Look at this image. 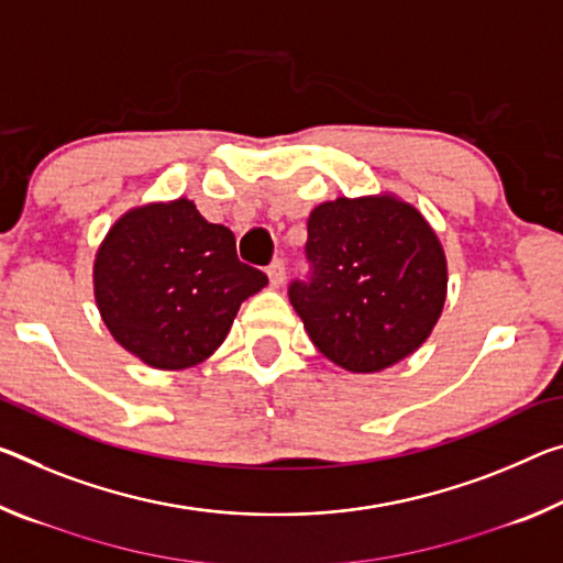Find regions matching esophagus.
Masks as SVG:
<instances>
[{
	"instance_id": "obj_1",
	"label": "esophagus",
	"mask_w": 563,
	"mask_h": 563,
	"mask_svg": "<svg viewBox=\"0 0 563 563\" xmlns=\"http://www.w3.org/2000/svg\"><path fill=\"white\" fill-rule=\"evenodd\" d=\"M267 278H271L273 288H280V285H283V280H285V263L280 261V257H275V261L271 263V267H267Z\"/></svg>"
}]
</instances>
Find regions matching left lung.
Wrapping results in <instances>:
<instances>
[{
	"label": "left lung",
	"mask_w": 563,
	"mask_h": 563,
	"mask_svg": "<svg viewBox=\"0 0 563 563\" xmlns=\"http://www.w3.org/2000/svg\"><path fill=\"white\" fill-rule=\"evenodd\" d=\"M310 273L288 298L310 341L341 368L378 373L418 351L445 302L433 228L394 195L338 198L308 218Z\"/></svg>",
	"instance_id": "8db88e82"
}]
</instances>
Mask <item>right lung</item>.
<instances>
[{
  "label": "right lung",
  "instance_id": "1",
  "mask_svg": "<svg viewBox=\"0 0 563 563\" xmlns=\"http://www.w3.org/2000/svg\"><path fill=\"white\" fill-rule=\"evenodd\" d=\"M267 275L192 200L150 202L114 222L95 257V300L114 341L159 371L202 363Z\"/></svg>",
  "mask_w": 563,
  "mask_h": 563
}]
</instances>
